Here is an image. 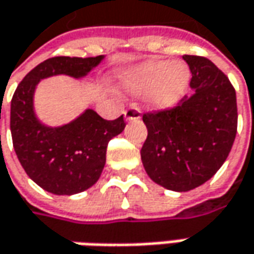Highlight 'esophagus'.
I'll return each instance as SVG.
<instances>
[{"label":"esophagus","instance_id":"1","mask_svg":"<svg viewBox=\"0 0 254 254\" xmlns=\"http://www.w3.org/2000/svg\"><path fill=\"white\" fill-rule=\"evenodd\" d=\"M140 116H141V110H140L138 107H135V106H132V107H130V109H127L126 113H124V117H126V120H127V122L138 120V119H140Z\"/></svg>","mask_w":254,"mask_h":254}]
</instances>
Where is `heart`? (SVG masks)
Instances as JSON below:
<instances>
[{
    "instance_id": "heart-1",
    "label": "heart",
    "mask_w": 254,
    "mask_h": 254,
    "mask_svg": "<svg viewBox=\"0 0 254 254\" xmlns=\"http://www.w3.org/2000/svg\"><path fill=\"white\" fill-rule=\"evenodd\" d=\"M190 80L184 64L150 61L124 76V86L132 93L151 90V102L158 107L172 106L181 97Z\"/></svg>"
}]
</instances>
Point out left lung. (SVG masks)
Segmentation results:
<instances>
[{
	"label": "left lung",
	"instance_id": "obj_1",
	"mask_svg": "<svg viewBox=\"0 0 254 254\" xmlns=\"http://www.w3.org/2000/svg\"><path fill=\"white\" fill-rule=\"evenodd\" d=\"M193 94L177 106L142 114L148 135L141 161L155 184L177 192L210 180L229 155L238 131L236 92L209 59L184 55Z\"/></svg>",
	"mask_w": 254,
	"mask_h": 254
}]
</instances>
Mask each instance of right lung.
Returning a JSON list of instances; mask_svg holds the SVG:
<instances>
[{
  "mask_svg": "<svg viewBox=\"0 0 254 254\" xmlns=\"http://www.w3.org/2000/svg\"><path fill=\"white\" fill-rule=\"evenodd\" d=\"M103 56H55L22 79L11 100V135L16 157L28 177L55 195L89 190L102 175L107 144L124 130V117L104 120L87 109L62 127H46L34 113V92L41 79L55 74L83 77Z\"/></svg>",
  "mask_w": 254,
  "mask_h": 254,
  "instance_id": "obj_1",
  "label": "right lung"
}]
</instances>
